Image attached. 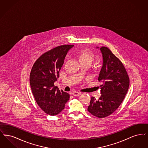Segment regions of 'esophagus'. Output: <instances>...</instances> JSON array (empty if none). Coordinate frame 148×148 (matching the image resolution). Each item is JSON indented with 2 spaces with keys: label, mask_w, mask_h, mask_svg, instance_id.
Instances as JSON below:
<instances>
[{
  "label": "esophagus",
  "mask_w": 148,
  "mask_h": 148,
  "mask_svg": "<svg viewBox=\"0 0 148 148\" xmlns=\"http://www.w3.org/2000/svg\"><path fill=\"white\" fill-rule=\"evenodd\" d=\"M80 94H81V92H80L75 91V92H72V95H74V96H75V97L79 96V95H80Z\"/></svg>",
  "instance_id": "esophagus-1"
}]
</instances>
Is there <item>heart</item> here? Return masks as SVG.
<instances>
[{
	"label": "heart",
	"instance_id": "heart-1",
	"mask_svg": "<svg viewBox=\"0 0 148 148\" xmlns=\"http://www.w3.org/2000/svg\"><path fill=\"white\" fill-rule=\"evenodd\" d=\"M77 56L82 63L91 64L95 58L94 53L87 49L80 51L77 54Z\"/></svg>",
	"mask_w": 148,
	"mask_h": 148
}]
</instances>
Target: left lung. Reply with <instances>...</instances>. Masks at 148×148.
Listing matches in <instances>:
<instances>
[{
  "label": "left lung",
  "mask_w": 148,
  "mask_h": 148,
  "mask_svg": "<svg viewBox=\"0 0 148 148\" xmlns=\"http://www.w3.org/2000/svg\"><path fill=\"white\" fill-rule=\"evenodd\" d=\"M103 64L99 75L101 97L97 100L92 97L88 110L92 115L106 118L120 106L129 86L130 80L122 62L108 47H102Z\"/></svg>",
  "instance_id": "8db88e82"
}]
</instances>
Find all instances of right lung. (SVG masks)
<instances>
[{"instance_id":"add662e5","label":"right lung","mask_w":148,"mask_h":148,"mask_svg":"<svg viewBox=\"0 0 148 148\" xmlns=\"http://www.w3.org/2000/svg\"><path fill=\"white\" fill-rule=\"evenodd\" d=\"M74 45L56 47L44 53L34 64L30 74V85L35 101L49 115H56L65 108L70 95L56 89L54 83L59 77V71L69 50Z\"/></svg>"}]
</instances>
